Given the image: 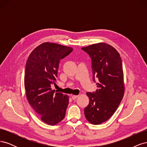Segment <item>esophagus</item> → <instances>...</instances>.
Returning <instances> with one entry per match:
<instances>
[{
	"label": "esophagus",
	"mask_w": 147,
	"mask_h": 147,
	"mask_svg": "<svg viewBox=\"0 0 147 147\" xmlns=\"http://www.w3.org/2000/svg\"><path fill=\"white\" fill-rule=\"evenodd\" d=\"M78 96H77V95H72V99L73 100H75L77 98H78Z\"/></svg>",
	"instance_id": "1"
}]
</instances>
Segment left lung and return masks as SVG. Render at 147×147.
I'll list each match as a JSON object with an SVG mask.
<instances>
[{
  "label": "left lung",
  "mask_w": 147,
  "mask_h": 147,
  "mask_svg": "<svg viewBox=\"0 0 147 147\" xmlns=\"http://www.w3.org/2000/svg\"><path fill=\"white\" fill-rule=\"evenodd\" d=\"M82 50L91 58L92 80L98 81L96 91L86 93L90 102L84 110V115L90 123L100 124L112 116L123 99L122 61L116 49L105 43L92 44Z\"/></svg>",
  "instance_id": "1"
}]
</instances>
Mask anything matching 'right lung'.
<instances>
[{
    "instance_id": "right-lung-1",
    "label": "right lung",
    "mask_w": 147,
    "mask_h": 147,
    "mask_svg": "<svg viewBox=\"0 0 147 147\" xmlns=\"http://www.w3.org/2000/svg\"><path fill=\"white\" fill-rule=\"evenodd\" d=\"M72 48L45 42L31 52L26 62L24 88L29 104L41 120L54 126L63 120L69 104V96L55 93L60 60L68 56Z\"/></svg>"
}]
</instances>
